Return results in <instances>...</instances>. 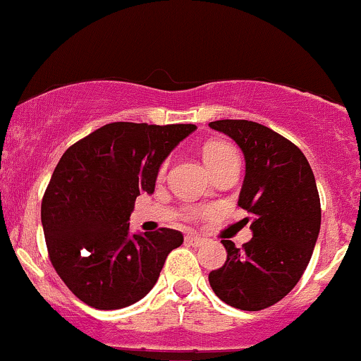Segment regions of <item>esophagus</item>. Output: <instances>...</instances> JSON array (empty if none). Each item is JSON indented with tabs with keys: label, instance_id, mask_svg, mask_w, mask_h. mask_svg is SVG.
<instances>
[{
	"label": "esophagus",
	"instance_id": "34e87169",
	"mask_svg": "<svg viewBox=\"0 0 361 361\" xmlns=\"http://www.w3.org/2000/svg\"><path fill=\"white\" fill-rule=\"evenodd\" d=\"M185 243L191 244V246H195V247H200V246H203V244H204V239L201 238V235L188 234V235H185Z\"/></svg>",
	"mask_w": 361,
	"mask_h": 361
}]
</instances>
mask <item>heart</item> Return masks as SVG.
I'll use <instances>...</instances> for the list:
<instances>
[{"label":"heart","instance_id":"heart-1","mask_svg":"<svg viewBox=\"0 0 361 361\" xmlns=\"http://www.w3.org/2000/svg\"><path fill=\"white\" fill-rule=\"evenodd\" d=\"M234 154H235L234 148H232L228 142H224V141H212L203 148L204 161H207V165L210 166V170L215 169L219 164H222L224 160H227L228 157H234ZM164 170H165V165L161 166V172H164Z\"/></svg>","mask_w":361,"mask_h":361}]
</instances>
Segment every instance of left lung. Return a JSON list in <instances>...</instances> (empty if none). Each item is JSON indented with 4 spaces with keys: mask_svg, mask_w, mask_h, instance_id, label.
Masks as SVG:
<instances>
[{
    "mask_svg": "<svg viewBox=\"0 0 361 361\" xmlns=\"http://www.w3.org/2000/svg\"><path fill=\"white\" fill-rule=\"evenodd\" d=\"M208 126L238 142L246 160L238 204L255 216L253 238L227 250L224 267L208 281L224 303L258 312L281 301L308 267L320 232L315 176L296 145L262 123L215 120Z\"/></svg>",
    "mask_w": 361,
    "mask_h": 361,
    "instance_id": "obj_1",
    "label": "left lung"
}]
</instances>
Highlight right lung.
Segmentation results:
<instances>
[{"label": "right lung", "instance_id": "add662e5", "mask_svg": "<svg viewBox=\"0 0 361 361\" xmlns=\"http://www.w3.org/2000/svg\"><path fill=\"white\" fill-rule=\"evenodd\" d=\"M196 126L114 122L77 141L58 161L41 203L46 246L56 274L80 301L118 310L142 300L169 253L173 228L129 235L141 192H153L164 160Z\"/></svg>", "mask_w": 361, "mask_h": 361}]
</instances>
